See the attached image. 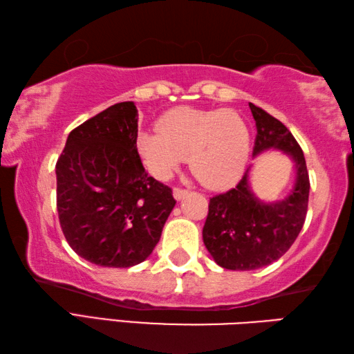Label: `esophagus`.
Here are the masks:
<instances>
[{
	"label": "esophagus",
	"instance_id": "34e87169",
	"mask_svg": "<svg viewBox=\"0 0 354 354\" xmlns=\"http://www.w3.org/2000/svg\"><path fill=\"white\" fill-rule=\"evenodd\" d=\"M189 191L188 189H183V188H174V197H176L177 201L183 199L185 196H188Z\"/></svg>",
	"mask_w": 354,
	"mask_h": 354
}]
</instances>
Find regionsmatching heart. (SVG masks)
<instances>
[{
	"label": "heart",
	"mask_w": 354,
	"mask_h": 354,
	"mask_svg": "<svg viewBox=\"0 0 354 354\" xmlns=\"http://www.w3.org/2000/svg\"><path fill=\"white\" fill-rule=\"evenodd\" d=\"M158 130H142L136 149L157 178H167L189 157L191 172L207 188H224L243 174L250 152L245 121L233 110L177 107L160 118Z\"/></svg>",
	"instance_id": "obj_1"
}]
</instances>
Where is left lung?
Returning <instances> with one entry per match:
<instances>
[{"label":"left lung","mask_w":354,"mask_h":354,"mask_svg":"<svg viewBox=\"0 0 354 354\" xmlns=\"http://www.w3.org/2000/svg\"><path fill=\"white\" fill-rule=\"evenodd\" d=\"M257 122L253 157L278 149L294 160L297 176L290 194L266 203L252 193L249 171L236 187L209 199L203 244L221 268L255 270L286 253L303 228L308 212L309 176L305 155L288 127L268 111L249 104Z\"/></svg>","instance_id":"left-lung-1"}]
</instances>
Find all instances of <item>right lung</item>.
<instances>
[{"instance_id":"add662e5","label":"right lung","mask_w":354,"mask_h":354,"mask_svg":"<svg viewBox=\"0 0 354 354\" xmlns=\"http://www.w3.org/2000/svg\"><path fill=\"white\" fill-rule=\"evenodd\" d=\"M138 110L118 102L68 135L55 165L57 212L71 249L102 268H132L158 244L176 199L136 149Z\"/></svg>"}]
</instances>
